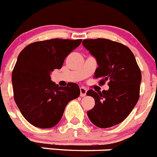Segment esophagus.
Instances as JSON below:
<instances>
[{
  "instance_id": "1",
  "label": "esophagus",
  "mask_w": 157,
  "mask_h": 157,
  "mask_svg": "<svg viewBox=\"0 0 157 157\" xmlns=\"http://www.w3.org/2000/svg\"><path fill=\"white\" fill-rule=\"evenodd\" d=\"M86 89L84 87H80V96L81 97H85L86 95Z\"/></svg>"
}]
</instances>
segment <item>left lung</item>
I'll return each mask as SVG.
<instances>
[{"instance_id":"obj_1","label":"left lung","mask_w":157,"mask_h":157,"mask_svg":"<svg viewBox=\"0 0 157 157\" xmlns=\"http://www.w3.org/2000/svg\"><path fill=\"white\" fill-rule=\"evenodd\" d=\"M82 45L96 59V78L100 85L108 81L109 89L102 92L89 90L95 105L87 111L89 119L99 128H109L128 117L140 97L141 72L128 47L106 39L84 40Z\"/></svg>"}]
</instances>
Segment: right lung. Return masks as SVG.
<instances>
[{"label":"right lung","mask_w":157,"mask_h":157,"mask_svg":"<svg viewBox=\"0 0 157 157\" xmlns=\"http://www.w3.org/2000/svg\"><path fill=\"white\" fill-rule=\"evenodd\" d=\"M81 42L61 39L38 41L29 44L19 54L12 74L14 100L24 117L34 126H55L67 103L79 96L77 84L59 86L50 75L62 67L66 57Z\"/></svg>","instance_id":"right-lung-1"}]
</instances>
